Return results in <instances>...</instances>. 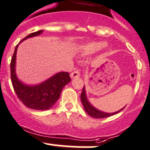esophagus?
Masks as SVG:
<instances>
[{
    "label": "esophagus",
    "mask_w": 150,
    "mask_h": 150,
    "mask_svg": "<svg viewBox=\"0 0 150 150\" xmlns=\"http://www.w3.org/2000/svg\"><path fill=\"white\" fill-rule=\"evenodd\" d=\"M80 76V73L78 70L76 71H74V72H72L71 74V79H74V78H76V77H79Z\"/></svg>",
    "instance_id": "34e87169"
}]
</instances>
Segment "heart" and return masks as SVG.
<instances>
[{
    "label": "heart",
    "instance_id": "b5f03b06",
    "mask_svg": "<svg viewBox=\"0 0 150 150\" xmlns=\"http://www.w3.org/2000/svg\"><path fill=\"white\" fill-rule=\"evenodd\" d=\"M107 45L102 42H89L82 44L78 47V50L82 55H91L99 50H103Z\"/></svg>",
    "mask_w": 150,
    "mask_h": 150
}]
</instances>
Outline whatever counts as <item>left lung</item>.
I'll return each instance as SVG.
<instances>
[{"mask_svg": "<svg viewBox=\"0 0 150 150\" xmlns=\"http://www.w3.org/2000/svg\"><path fill=\"white\" fill-rule=\"evenodd\" d=\"M81 101H82V103L83 105V107L85 108V111L88 113V115H90L91 117L94 118H105L108 117L112 116V115H115V114H117L118 112H120V111L123 109L125 108V106L123 108H121L119 111H117V112H113V113H108V112H104L100 111V110L97 109V108L92 105V104L89 102V100H88L87 94H86V87H83L82 89V94H81Z\"/></svg>", "mask_w": 150, "mask_h": 150, "instance_id": "8db88e82", "label": "left lung"}]
</instances>
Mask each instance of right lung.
<instances>
[{
	"instance_id": "add662e5",
	"label": "right lung",
	"mask_w": 150,
	"mask_h": 150,
	"mask_svg": "<svg viewBox=\"0 0 150 150\" xmlns=\"http://www.w3.org/2000/svg\"><path fill=\"white\" fill-rule=\"evenodd\" d=\"M44 30L29 34L23 41L39 35ZM19 43V44H20ZM18 45H16L10 63L11 80L15 92L19 100L28 108L35 110H49L59 100L63 88L71 81L68 72H59L37 85H27L19 80L16 75V53Z\"/></svg>"
}]
</instances>
